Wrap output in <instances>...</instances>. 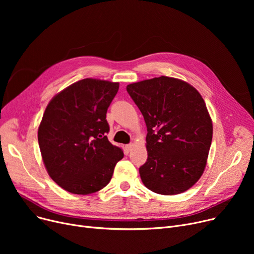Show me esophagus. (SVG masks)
<instances>
[{"mask_svg": "<svg viewBox=\"0 0 254 254\" xmlns=\"http://www.w3.org/2000/svg\"><path fill=\"white\" fill-rule=\"evenodd\" d=\"M132 146H134V145H132L131 143H130V144H127V145H126V149H127V151H130L131 148H132Z\"/></svg>", "mask_w": 254, "mask_h": 254, "instance_id": "1", "label": "esophagus"}]
</instances>
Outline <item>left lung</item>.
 <instances>
[{
  "label": "left lung",
  "mask_w": 254,
  "mask_h": 254,
  "mask_svg": "<svg viewBox=\"0 0 254 254\" xmlns=\"http://www.w3.org/2000/svg\"><path fill=\"white\" fill-rule=\"evenodd\" d=\"M127 90L147 127L142 182L165 195L190 190L204 173L213 135L202 96L188 82L167 76L128 84Z\"/></svg>",
  "instance_id": "left-lung-1"
}]
</instances>
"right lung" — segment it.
<instances>
[{
	"label": "right lung",
	"instance_id": "right-lung-1",
	"mask_svg": "<svg viewBox=\"0 0 254 254\" xmlns=\"http://www.w3.org/2000/svg\"><path fill=\"white\" fill-rule=\"evenodd\" d=\"M118 82L86 78L49 102L38 129L43 163L51 179L75 194L104 189L124 152L107 134L106 114Z\"/></svg>",
	"mask_w": 254,
	"mask_h": 254
}]
</instances>
